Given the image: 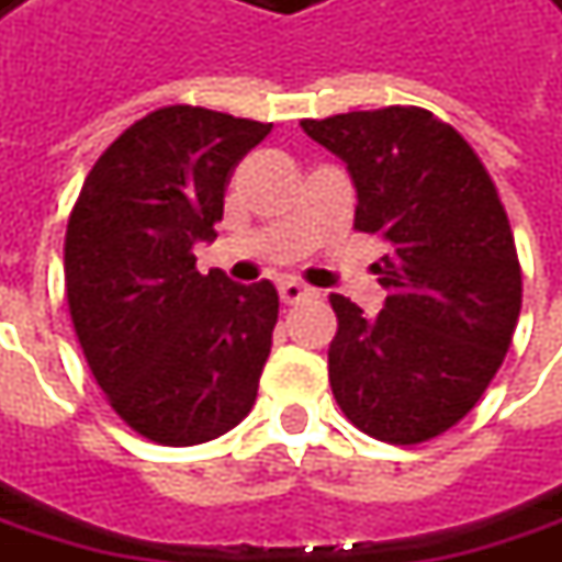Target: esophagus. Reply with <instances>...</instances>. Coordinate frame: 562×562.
I'll use <instances>...</instances> for the list:
<instances>
[{
    "label": "esophagus",
    "mask_w": 562,
    "mask_h": 562,
    "mask_svg": "<svg viewBox=\"0 0 562 562\" xmlns=\"http://www.w3.org/2000/svg\"><path fill=\"white\" fill-rule=\"evenodd\" d=\"M278 293H281V303H288V306L300 303V300H308V296H315V290L306 288L303 281H293V278L281 281V284H278Z\"/></svg>",
    "instance_id": "1"
}]
</instances>
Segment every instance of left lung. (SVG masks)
Wrapping results in <instances>:
<instances>
[{
  "mask_svg": "<svg viewBox=\"0 0 562 562\" xmlns=\"http://www.w3.org/2000/svg\"><path fill=\"white\" fill-rule=\"evenodd\" d=\"M300 126L349 169L356 228L393 247L374 262L386 288L374 318L330 293L334 398L380 442H427L480 402L514 340L522 274L495 182L461 132L420 108Z\"/></svg>",
  "mask_w": 562,
  "mask_h": 562,
  "instance_id": "1",
  "label": "left lung"
}]
</instances>
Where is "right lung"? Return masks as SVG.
Masks as SVG:
<instances>
[{"label":"right lung","instance_id":"1","mask_svg":"<svg viewBox=\"0 0 562 562\" xmlns=\"http://www.w3.org/2000/svg\"><path fill=\"white\" fill-rule=\"evenodd\" d=\"M272 123L172 104L95 160L64 237V284L82 356L132 430L201 446L237 427L272 352L278 290L194 269L216 237L237 160Z\"/></svg>","mask_w":562,"mask_h":562}]
</instances>
